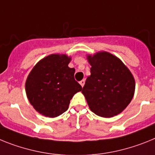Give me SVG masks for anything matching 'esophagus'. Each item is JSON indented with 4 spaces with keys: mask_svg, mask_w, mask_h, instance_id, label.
Returning <instances> with one entry per match:
<instances>
[{
    "mask_svg": "<svg viewBox=\"0 0 155 155\" xmlns=\"http://www.w3.org/2000/svg\"><path fill=\"white\" fill-rule=\"evenodd\" d=\"M79 84H80V85L82 86V87H83V86H84V84H85V80H84V79L81 80V81L79 82Z\"/></svg>",
    "mask_w": 155,
    "mask_h": 155,
    "instance_id": "obj_1",
    "label": "esophagus"
}]
</instances>
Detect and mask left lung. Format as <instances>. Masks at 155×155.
Returning <instances> with one entry per match:
<instances>
[{
	"mask_svg": "<svg viewBox=\"0 0 155 155\" xmlns=\"http://www.w3.org/2000/svg\"><path fill=\"white\" fill-rule=\"evenodd\" d=\"M91 76L82 93L90 109L104 118L118 115L130 103L135 80L129 68L116 56L106 51L87 55Z\"/></svg>",
	"mask_w": 155,
	"mask_h": 155,
	"instance_id": "obj_1",
	"label": "left lung"
}]
</instances>
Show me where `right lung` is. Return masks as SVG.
Instances as JSON below:
<instances>
[{
	"label": "right lung",
	"mask_w": 155,
	"mask_h": 155,
	"mask_svg": "<svg viewBox=\"0 0 155 155\" xmlns=\"http://www.w3.org/2000/svg\"><path fill=\"white\" fill-rule=\"evenodd\" d=\"M71 58L54 54L41 59L31 70L25 92L35 110L54 118L67 111L74 94L82 87L74 79L75 68L68 66Z\"/></svg>",
	"instance_id": "right-lung-1"
}]
</instances>
